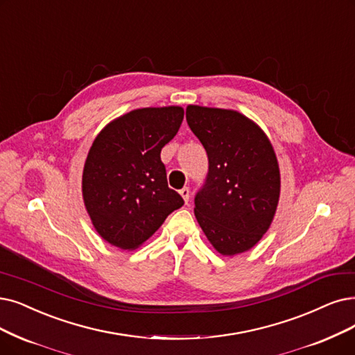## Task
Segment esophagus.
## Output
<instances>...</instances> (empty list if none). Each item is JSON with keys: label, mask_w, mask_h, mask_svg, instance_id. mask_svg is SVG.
Returning <instances> with one entry per match:
<instances>
[{"label": "esophagus", "mask_w": 355, "mask_h": 355, "mask_svg": "<svg viewBox=\"0 0 355 355\" xmlns=\"http://www.w3.org/2000/svg\"><path fill=\"white\" fill-rule=\"evenodd\" d=\"M179 193H180V196L183 198V201H185V204H188L189 202V188H182L180 191H179Z\"/></svg>", "instance_id": "esophagus-1"}]
</instances>
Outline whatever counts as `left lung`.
Segmentation results:
<instances>
[{"label":"left lung","instance_id":"1","mask_svg":"<svg viewBox=\"0 0 355 355\" xmlns=\"http://www.w3.org/2000/svg\"><path fill=\"white\" fill-rule=\"evenodd\" d=\"M187 121L209 163L195 196V217L218 253H243L268 232L278 207L274 147L259 125L237 110L189 105Z\"/></svg>","mask_w":355,"mask_h":355}]
</instances>
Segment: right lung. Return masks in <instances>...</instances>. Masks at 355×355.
<instances>
[{"label": "right lung", "mask_w": 355, "mask_h": 355, "mask_svg": "<svg viewBox=\"0 0 355 355\" xmlns=\"http://www.w3.org/2000/svg\"><path fill=\"white\" fill-rule=\"evenodd\" d=\"M180 106L143 107L113 119L94 138L83 170V200L107 243L134 250L183 205L167 187L162 148L178 134Z\"/></svg>", "instance_id": "obj_1"}]
</instances>
